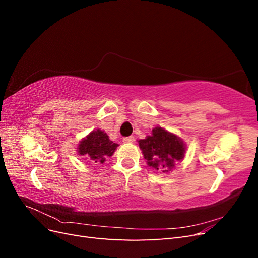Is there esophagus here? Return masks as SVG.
<instances>
[{"mask_svg": "<svg viewBox=\"0 0 258 258\" xmlns=\"http://www.w3.org/2000/svg\"><path fill=\"white\" fill-rule=\"evenodd\" d=\"M123 143H134L135 142V137H127V138H123Z\"/></svg>", "mask_w": 258, "mask_h": 258, "instance_id": "obj_1", "label": "esophagus"}]
</instances>
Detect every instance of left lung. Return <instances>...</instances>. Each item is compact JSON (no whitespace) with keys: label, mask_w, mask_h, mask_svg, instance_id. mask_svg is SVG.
<instances>
[{"label":"left lung","mask_w":258,"mask_h":258,"mask_svg":"<svg viewBox=\"0 0 258 258\" xmlns=\"http://www.w3.org/2000/svg\"><path fill=\"white\" fill-rule=\"evenodd\" d=\"M142 150L147 165L163 173H169L175 167V163L184 158L186 145L176 135L156 127L152 135L138 141Z\"/></svg>","instance_id":"left-lung-1"}]
</instances>
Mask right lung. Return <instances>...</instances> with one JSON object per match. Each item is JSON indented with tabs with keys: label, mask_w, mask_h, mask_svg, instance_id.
I'll list each match as a JSON object with an SVG mask.
<instances>
[{
	"label": "right lung",
	"mask_w": 258,
	"mask_h": 258,
	"mask_svg": "<svg viewBox=\"0 0 258 258\" xmlns=\"http://www.w3.org/2000/svg\"><path fill=\"white\" fill-rule=\"evenodd\" d=\"M117 146L118 144L111 141L104 131L98 129L91 131L82 140L77 147V153L81 156H86L95 163H103L114 154Z\"/></svg>",
	"instance_id": "right-lung-1"
}]
</instances>
